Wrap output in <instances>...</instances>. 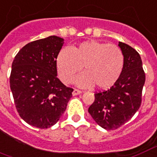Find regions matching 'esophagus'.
<instances>
[{"mask_svg":"<svg viewBox=\"0 0 157 157\" xmlns=\"http://www.w3.org/2000/svg\"><path fill=\"white\" fill-rule=\"evenodd\" d=\"M81 92H82V91H81V90H80L74 89L73 92H72V95H74V96H75V95H77V94H81Z\"/></svg>","mask_w":157,"mask_h":157,"instance_id":"1","label":"esophagus"}]
</instances>
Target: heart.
Here are the masks:
<instances>
[{
  "label": "heart",
  "instance_id": "heart-1",
  "mask_svg": "<svg viewBox=\"0 0 157 157\" xmlns=\"http://www.w3.org/2000/svg\"><path fill=\"white\" fill-rule=\"evenodd\" d=\"M86 72L76 79L79 86L95 85L108 89L120 77L124 67V55L116 45L97 41H86L71 49L64 48L57 57L60 79L69 83L82 69Z\"/></svg>",
  "mask_w": 157,
  "mask_h": 157
}]
</instances>
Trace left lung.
Listing matches in <instances>:
<instances>
[{"mask_svg": "<svg viewBox=\"0 0 157 157\" xmlns=\"http://www.w3.org/2000/svg\"><path fill=\"white\" fill-rule=\"evenodd\" d=\"M124 55V67L120 77L110 87L94 94L88 112L94 121L106 130H114L126 124L142 104L145 72L139 53L128 44L119 42Z\"/></svg>", "mask_w": 157, "mask_h": 157, "instance_id": "obj_1", "label": "left lung"}]
</instances>
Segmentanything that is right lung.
<instances>
[{"label": "right lung", "mask_w": 157, "mask_h": 157, "mask_svg": "<svg viewBox=\"0 0 157 157\" xmlns=\"http://www.w3.org/2000/svg\"><path fill=\"white\" fill-rule=\"evenodd\" d=\"M63 41L53 35L29 43L12 63L10 86L15 108L31 126L54 125L72 96L73 89L57 77V57Z\"/></svg>", "instance_id": "right-lung-1"}]
</instances>
